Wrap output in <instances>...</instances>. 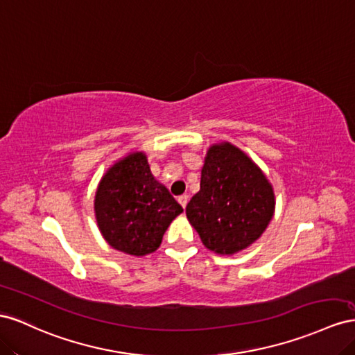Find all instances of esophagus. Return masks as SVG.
I'll use <instances>...</instances> for the list:
<instances>
[{
    "instance_id": "esophagus-1",
    "label": "esophagus",
    "mask_w": 355,
    "mask_h": 355,
    "mask_svg": "<svg viewBox=\"0 0 355 355\" xmlns=\"http://www.w3.org/2000/svg\"><path fill=\"white\" fill-rule=\"evenodd\" d=\"M178 202H180L181 207L186 208L187 202H189V195H181V196H178Z\"/></svg>"
}]
</instances>
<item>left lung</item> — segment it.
I'll list each match as a JSON object with an SVG mask.
<instances>
[{
	"instance_id": "8db88e82",
	"label": "left lung",
	"mask_w": 355,
	"mask_h": 355,
	"mask_svg": "<svg viewBox=\"0 0 355 355\" xmlns=\"http://www.w3.org/2000/svg\"><path fill=\"white\" fill-rule=\"evenodd\" d=\"M273 208L269 181L239 148L226 143L208 150L200 190L186 214L207 248L234 254L260 238Z\"/></svg>"
}]
</instances>
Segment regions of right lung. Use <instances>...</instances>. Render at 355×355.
Masks as SVG:
<instances>
[{"label": "right lung", "instance_id": "right-lung-1", "mask_svg": "<svg viewBox=\"0 0 355 355\" xmlns=\"http://www.w3.org/2000/svg\"><path fill=\"white\" fill-rule=\"evenodd\" d=\"M95 212L101 234L111 247L144 256L159 248L169 223L183 208L151 175L146 156L134 153L101 180Z\"/></svg>", "mask_w": 355, "mask_h": 355}]
</instances>
